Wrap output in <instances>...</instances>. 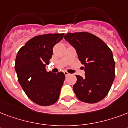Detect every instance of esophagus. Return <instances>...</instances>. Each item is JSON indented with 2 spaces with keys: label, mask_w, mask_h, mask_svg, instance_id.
I'll return each instance as SVG.
<instances>
[{
  "label": "esophagus",
  "mask_w": 128,
  "mask_h": 128,
  "mask_svg": "<svg viewBox=\"0 0 128 128\" xmlns=\"http://www.w3.org/2000/svg\"><path fill=\"white\" fill-rule=\"evenodd\" d=\"M64 75H65V76H69V75H70V74H69V73H68V72H64Z\"/></svg>",
  "instance_id": "1"
}]
</instances>
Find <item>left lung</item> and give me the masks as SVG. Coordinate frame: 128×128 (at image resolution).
I'll list each match as a JSON object with an SVG mask.
<instances>
[{
	"mask_svg": "<svg viewBox=\"0 0 128 128\" xmlns=\"http://www.w3.org/2000/svg\"><path fill=\"white\" fill-rule=\"evenodd\" d=\"M64 38L76 51L84 64L85 77L76 75L73 86L76 97L86 103L101 101L107 96L115 78V62L110 48L95 35L89 32L68 33Z\"/></svg>",
	"mask_w": 128,
	"mask_h": 128,
	"instance_id": "left-lung-1",
	"label": "left lung"
}]
</instances>
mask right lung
Returning <instances> with one entry per match:
<instances>
[{
	"label": "right lung",
	"mask_w": 128,
	"mask_h": 128,
	"mask_svg": "<svg viewBox=\"0 0 128 128\" xmlns=\"http://www.w3.org/2000/svg\"><path fill=\"white\" fill-rule=\"evenodd\" d=\"M64 34L39 35L29 40L19 50L15 60L18 82L26 96L40 106L52 105L57 102L65 75L47 72L53 47Z\"/></svg>",
	"instance_id": "right-lung-1"
}]
</instances>
